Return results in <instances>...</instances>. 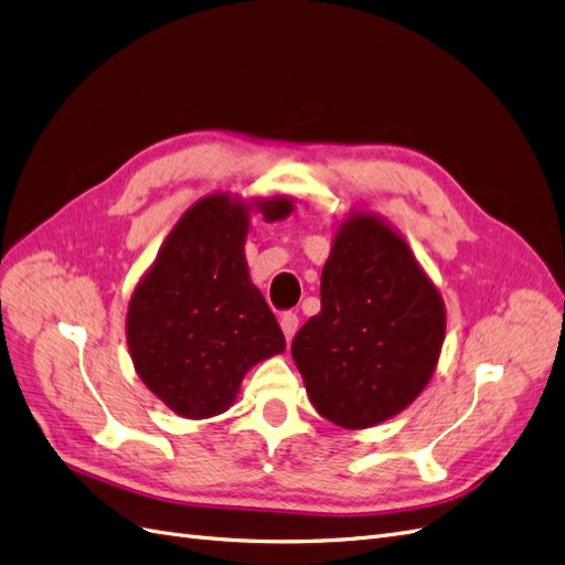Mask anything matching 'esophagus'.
I'll return each mask as SVG.
<instances>
[{
    "label": "esophagus",
    "mask_w": 565,
    "mask_h": 565,
    "mask_svg": "<svg viewBox=\"0 0 565 565\" xmlns=\"http://www.w3.org/2000/svg\"><path fill=\"white\" fill-rule=\"evenodd\" d=\"M280 328H282V332H285V339L292 341L295 334H297V330H299V318H297V313H282V316H280Z\"/></svg>",
    "instance_id": "1"
}]
</instances>
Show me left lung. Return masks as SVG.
Instances as JSON below:
<instances>
[{
	"label": "left lung",
	"instance_id": "obj_1",
	"mask_svg": "<svg viewBox=\"0 0 565 565\" xmlns=\"http://www.w3.org/2000/svg\"><path fill=\"white\" fill-rule=\"evenodd\" d=\"M443 339L446 303L405 237L351 212L322 266L320 313L292 341L313 407L353 431L396 417L431 382Z\"/></svg>",
	"mask_w": 565,
	"mask_h": 565
}]
</instances>
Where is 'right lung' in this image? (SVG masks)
<instances>
[{"label":"right lung","mask_w":565,"mask_h":565,"mask_svg":"<svg viewBox=\"0 0 565 565\" xmlns=\"http://www.w3.org/2000/svg\"><path fill=\"white\" fill-rule=\"evenodd\" d=\"M289 195L210 193L188 207L136 282L127 347L136 374L172 413L207 419L235 403L245 374L285 351L280 324L249 278L252 214L282 221Z\"/></svg>","instance_id":"obj_1"}]
</instances>
